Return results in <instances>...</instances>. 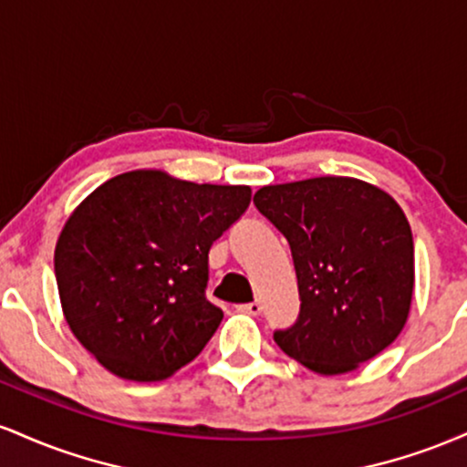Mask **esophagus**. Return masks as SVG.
<instances>
[{"mask_svg": "<svg viewBox=\"0 0 467 467\" xmlns=\"http://www.w3.org/2000/svg\"><path fill=\"white\" fill-rule=\"evenodd\" d=\"M241 312L245 314H252V316H259L261 312H264V305H261L259 301H252V303H245V305H239Z\"/></svg>", "mask_w": 467, "mask_h": 467, "instance_id": "esophagus-1", "label": "esophagus"}]
</instances>
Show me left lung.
<instances>
[{
  "label": "left lung",
  "mask_w": 467,
  "mask_h": 467,
  "mask_svg": "<svg viewBox=\"0 0 467 467\" xmlns=\"http://www.w3.org/2000/svg\"><path fill=\"white\" fill-rule=\"evenodd\" d=\"M287 239L301 314L275 342L309 371L349 373L404 329L415 285L412 233L387 191L327 175L254 192Z\"/></svg>",
  "instance_id": "left-lung-1"
}]
</instances>
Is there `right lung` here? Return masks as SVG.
Returning a JSON list of instances; mask_svg holds the SVG:
<instances>
[{
    "mask_svg": "<svg viewBox=\"0 0 467 467\" xmlns=\"http://www.w3.org/2000/svg\"><path fill=\"white\" fill-rule=\"evenodd\" d=\"M250 197V186L138 169L74 208L55 248L58 298L72 334L107 371L160 382L200 356L223 318L203 294L208 250Z\"/></svg>",
    "mask_w": 467,
    "mask_h": 467,
    "instance_id": "obj_1",
    "label": "right lung"
}]
</instances>
